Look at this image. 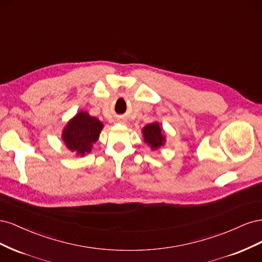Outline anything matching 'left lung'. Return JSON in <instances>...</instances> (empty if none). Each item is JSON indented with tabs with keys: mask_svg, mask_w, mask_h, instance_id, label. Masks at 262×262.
<instances>
[{
	"mask_svg": "<svg viewBox=\"0 0 262 262\" xmlns=\"http://www.w3.org/2000/svg\"><path fill=\"white\" fill-rule=\"evenodd\" d=\"M144 142L150 146L152 149H156L164 144L165 137L163 136L162 129L157 122L149 123L143 128Z\"/></svg>",
	"mask_w": 262,
	"mask_h": 262,
	"instance_id": "8db88e82",
	"label": "left lung"
}]
</instances>
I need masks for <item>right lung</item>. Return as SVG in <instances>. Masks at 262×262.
Segmentation results:
<instances>
[{
	"label": "right lung",
	"instance_id": "obj_1",
	"mask_svg": "<svg viewBox=\"0 0 262 262\" xmlns=\"http://www.w3.org/2000/svg\"><path fill=\"white\" fill-rule=\"evenodd\" d=\"M102 126L104 125L97 118L81 112L68 123L62 139L71 150L83 156L91 152L93 143L98 140Z\"/></svg>",
	"mask_w": 262,
	"mask_h": 262
}]
</instances>
